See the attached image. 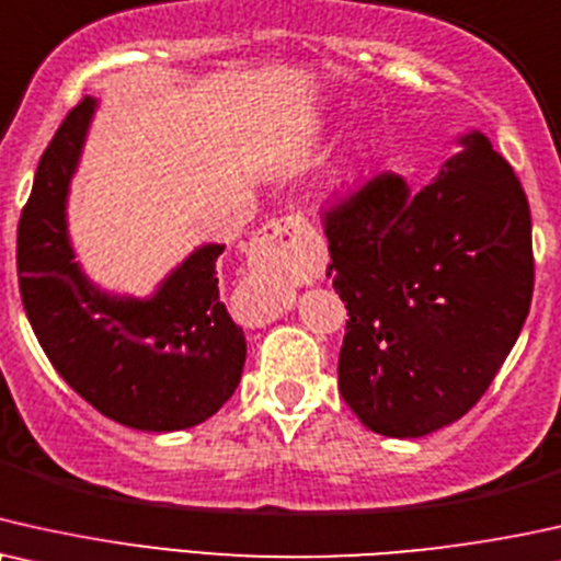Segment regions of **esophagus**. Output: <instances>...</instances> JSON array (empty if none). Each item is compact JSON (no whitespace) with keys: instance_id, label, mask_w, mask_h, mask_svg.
Instances as JSON below:
<instances>
[{"instance_id":"obj_1","label":"esophagus","mask_w":561,"mask_h":561,"mask_svg":"<svg viewBox=\"0 0 561 561\" xmlns=\"http://www.w3.org/2000/svg\"><path fill=\"white\" fill-rule=\"evenodd\" d=\"M310 238V222L302 215H287V218L266 222L249 241L245 259H249L253 272L264 279L266 289V297L253 310L256 323H268V320H276L285 312L287 279L305 268V259L312 253Z\"/></svg>"}]
</instances>
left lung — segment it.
I'll list each match as a JSON object with an SVG mask.
<instances>
[{
  "instance_id": "obj_1",
  "label": "left lung",
  "mask_w": 561,
  "mask_h": 561,
  "mask_svg": "<svg viewBox=\"0 0 561 561\" xmlns=\"http://www.w3.org/2000/svg\"><path fill=\"white\" fill-rule=\"evenodd\" d=\"M421 192L379 174L323 213L346 302L339 390L369 431L417 438L488 392L534 295L531 210L472 130Z\"/></svg>"
}]
</instances>
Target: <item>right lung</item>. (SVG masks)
Masks as SVG:
<instances>
[{
  "label": "right lung",
  "instance_id": "1",
  "mask_svg": "<svg viewBox=\"0 0 561 561\" xmlns=\"http://www.w3.org/2000/svg\"><path fill=\"white\" fill-rule=\"evenodd\" d=\"M94 107L84 96L37 163L18 226L22 305L54 369L102 415L136 431L192 428L226 405L245 362L215 272L226 245H199L146 300L87 279L73 261L66 199Z\"/></svg>",
  "mask_w": 561,
  "mask_h": 561
}]
</instances>
